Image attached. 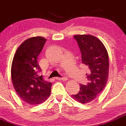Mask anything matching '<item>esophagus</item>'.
Here are the masks:
<instances>
[{
	"label": "esophagus",
	"instance_id": "1",
	"mask_svg": "<svg viewBox=\"0 0 126 126\" xmlns=\"http://www.w3.org/2000/svg\"><path fill=\"white\" fill-rule=\"evenodd\" d=\"M55 79H57V80H66L68 79V78H66V77H62V78H58V77H57V78H55Z\"/></svg>",
	"mask_w": 126,
	"mask_h": 126
}]
</instances>
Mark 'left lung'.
Segmentation results:
<instances>
[{
    "label": "left lung",
    "instance_id": "8db88e82",
    "mask_svg": "<svg viewBox=\"0 0 126 126\" xmlns=\"http://www.w3.org/2000/svg\"><path fill=\"white\" fill-rule=\"evenodd\" d=\"M81 52L82 63L89 68L86 74L89 82L80 84V91L72 97L82 103L95 100L104 89L109 73V61L107 49L102 42L92 35H75Z\"/></svg>",
    "mask_w": 126,
    "mask_h": 126
}]
</instances>
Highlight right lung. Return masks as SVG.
<instances>
[{
	"instance_id": "obj_1",
	"label": "right lung",
	"mask_w": 126,
	"mask_h": 126,
	"mask_svg": "<svg viewBox=\"0 0 126 126\" xmlns=\"http://www.w3.org/2000/svg\"><path fill=\"white\" fill-rule=\"evenodd\" d=\"M46 39L31 37L19 46L11 68L12 83L18 95L29 105L40 104L49 97L52 84L44 80L37 58Z\"/></svg>"
}]
</instances>
